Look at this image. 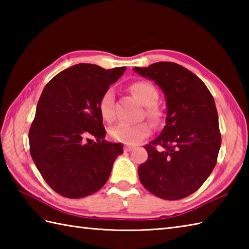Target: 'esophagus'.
<instances>
[{
	"label": "esophagus",
	"mask_w": 249,
	"mask_h": 249,
	"mask_svg": "<svg viewBox=\"0 0 249 249\" xmlns=\"http://www.w3.org/2000/svg\"><path fill=\"white\" fill-rule=\"evenodd\" d=\"M134 149H135V147L133 145H125L124 146V151L125 152H130V151H133Z\"/></svg>",
	"instance_id": "obj_1"
}]
</instances>
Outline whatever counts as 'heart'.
I'll return each instance as SVG.
<instances>
[{
  "instance_id": "obj_1",
  "label": "heart",
  "mask_w": 249,
  "mask_h": 249,
  "mask_svg": "<svg viewBox=\"0 0 249 249\" xmlns=\"http://www.w3.org/2000/svg\"><path fill=\"white\" fill-rule=\"evenodd\" d=\"M130 93L144 106V115L153 124H160L162 119V111L157 105L158 91L152 83L146 81H137L129 87ZM99 113L104 121L111 123L115 119L114 113V93L112 89H107L98 104ZM152 127L147 122L137 124L119 123L109 128V135L116 140L127 145H134L145 139L151 134Z\"/></svg>"
}]
</instances>
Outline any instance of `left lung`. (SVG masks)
<instances>
[{
	"label": "left lung",
	"mask_w": 249,
	"mask_h": 249,
	"mask_svg": "<svg viewBox=\"0 0 249 249\" xmlns=\"http://www.w3.org/2000/svg\"><path fill=\"white\" fill-rule=\"evenodd\" d=\"M165 94L166 125L144 146L147 160L138 168L141 184L165 200H178L198 190L217 162L221 144L217 110L203 81L177 63L134 67Z\"/></svg>",
	"instance_id": "8db88e82"
}]
</instances>
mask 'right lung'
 Returning a JSON list of instances; mask_svg holds the SVG:
<instances>
[{
	"instance_id": "right-lung-1",
	"label": "right lung",
	"mask_w": 249,
	"mask_h": 249,
	"mask_svg": "<svg viewBox=\"0 0 249 249\" xmlns=\"http://www.w3.org/2000/svg\"><path fill=\"white\" fill-rule=\"evenodd\" d=\"M125 70L81 63L57 73L40 95L29 131L30 153L46 183L63 197L96 193L123 153L121 143L105 140L98 104Z\"/></svg>"
}]
</instances>
